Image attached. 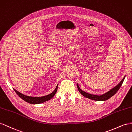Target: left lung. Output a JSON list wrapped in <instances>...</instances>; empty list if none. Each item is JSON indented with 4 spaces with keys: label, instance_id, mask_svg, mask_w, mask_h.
<instances>
[{
    "label": "left lung",
    "instance_id": "left-lung-1",
    "mask_svg": "<svg viewBox=\"0 0 132 132\" xmlns=\"http://www.w3.org/2000/svg\"><path fill=\"white\" fill-rule=\"evenodd\" d=\"M125 76L124 77V78L122 79V80L120 81L119 84L116 86V87L111 89L110 91H109L107 93L103 94V95H100V96L91 95V94H89L88 93H86V92H84V91H82L81 89H80V87H79L78 84H77V88H78V91L80 92L81 95L84 96V97L87 98L91 99V100H92L94 101H106L108 99H110L111 97H112L117 92V91L119 89L120 87H121V86L122 85V84L124 81V80H125Z\"/></svg>",
    "mask_w": 132,
    "mask_h": 132
}]
</instances>
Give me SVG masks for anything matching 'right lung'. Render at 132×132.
I'll use <instances>...</instances> for the list:
<instances>
[{"mask_svg": "<svg viewBox=\"0 0 132 132\" xmlns=\"http://www.w3.org/2000/svg\"><path fill=\"white\" fill-rule=\"evenodd\" d=\"M58 88V85L56 87V88L54 91V92H52L51 93L49 94L47 96H42V97H30V96H28L23 95L20 92H19L17 91L16 89H14V90L16 93L17 95L19 96L21 99L23 100L24 101H26V102L31 103V104H39V103H42L43 102H45L47 101L50 100L51 99L52 97H53L56 94V92H57Z\"/></svg>", "mask_w": 132, "mask_h": 132, "instance_id": "right-lung-1", "label": "right lung"}]
</instances>
